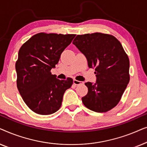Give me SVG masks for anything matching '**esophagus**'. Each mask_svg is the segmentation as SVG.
Wrapping results in <instances>:
<instances>
[{"label":"esophagus","mask_w":147,"mask_h":147,"mask_svg":"<svg viewBox=\"0 0 147 147\" xmlns=\"http://www.w3.org/2000/svg\"><path fill=\"white\" fill-rule=\"evenodd\" d=\"M74 84L76 86L81 85V84H84V82H81V81H78V80H74Z\"/></svg>","instance_id":"34e87169"}]
</instances>
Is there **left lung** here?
<instances>
[{"label": "left lung", "mask_w": 147, "mask_h": 147, "mask_svg": "<svg viewBox=\"0 0 147 147\" xmlns=\"http://www.w3.org/2000/svg\"><path fill=\"white\" fill-rule=\"evenodd\" d=\"M73 44L86 56L88 67L95 68L96 82L85 83L88 92L82 102L92 111H109L120 102L130 81L128 55L120 42L108 34L78 35Z\"/></svg>", "instance_id": "left-lung-1"}]
</instances>
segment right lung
<instances>
[{"label":"right lung","instance_id":"add662e5","mask_svg":"<svg viewBox=\"0 0 147 147\" xmlns=\"http://www.w3.org/2000/svg\"><path fill=\"white\" fill-rule=\"evenodd\" d=\"M75 37L74 34L40 33L20 48L15 64L17 88L25 103L35 113L49 115L57 112L65 90L73 84L70 78H56L51 69Z\"/></svg>","mask_w":147,"mask_h":147}]
</instances>
